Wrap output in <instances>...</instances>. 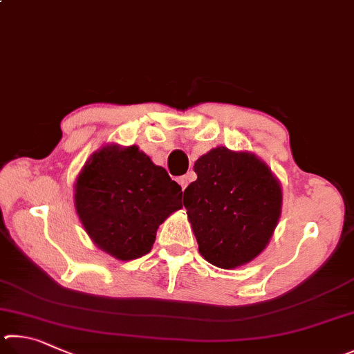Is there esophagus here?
<instances>
[{"label":"esophagus","mask_w":354,"mask_h":354,"mask_svg":"<svg viewBox=\"0 0 354 354\" xmlns=\"http://www.w3.org/2000/svg\"><path fill=\"white\" fill-rule=\"evenodd\" d=\"M194 180V176L193 174H187V176H182V177H178V185H180L182 187V189H185L189 185V182H193Z\"/></svg>","instance_id":"obj_1"}]
</instances>
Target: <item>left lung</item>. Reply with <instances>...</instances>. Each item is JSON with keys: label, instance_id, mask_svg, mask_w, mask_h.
Instances as JSON below:
<instances>
[{"label": "left lung", "instance_id": "left-lung-1", "mask_svg": "<svg viewBox=\"0 0 354 354\" xmlns=\"http://www.w3.org/2000/svg\"><path fill=\"white\" fill-rule=\"evenodd\" d=\"M197 180L185 189L183 205L199 253L221 269L255 259L281 216V183L249 151L219 146L194 163Z\"/></svg>", "mask_w": 354, "mask_h": 354}]
</instances>
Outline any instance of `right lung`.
Returning a JSON list of instances; mask_svg holds the SVG:
<instances>
[{"instance_id": "1", "label": "right lung", "mask_w": 354, "mask_h": 354, "mask_svg": "<svg viewBox=\"0 0 354 354\" xmlns=\"http://www.w3.org/2000/svg\"><path fill=\"white\" fill-rule=\"evenodd\" d=\"M182 188L138 146L105 145L74 182V207L86 234L121 261L151 252L158 227L182 208Z\"/></svg>"}]
</instances>
